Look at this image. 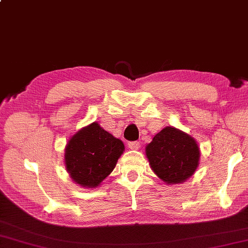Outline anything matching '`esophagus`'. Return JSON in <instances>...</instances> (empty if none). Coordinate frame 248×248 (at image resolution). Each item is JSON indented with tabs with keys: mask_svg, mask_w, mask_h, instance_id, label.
I'll list each match as a JSON object with an SVG mask.
<instances>
[{
	"mask_svg": "<svg viewBox=\"0 0 248 248\" xmlns=\"http://www.w3.org/2000/svg\"><path fill=\"white\" fill-rule=\"evenodd\" d=\"M140 147V141H131V142H129V148L131 149V150H138Z\"/></svg>",
	"mask_w": 248,
	"mask_h": 248,
	"instance_id": "34e87169",
	"label": "esophagus"
}]
</instances>
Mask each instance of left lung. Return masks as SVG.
Listing matches in <instances>:
<instances>
[{"label": "left lung", "mask_w": 248, "mask_h": 248, "mask_svg": "<svg viewBox=\"0 0 248 248\" xmlns=\"http://www.w3.org/2000/svg\"><path fill=\"white\" fill-rule=\"evenodd\" d=\"M151 169L167 185H177L191 177L200 164L197 140L174 126H166L146 147Z\"/></svg>", "instance_id": "8db88e82"}]
</instances>
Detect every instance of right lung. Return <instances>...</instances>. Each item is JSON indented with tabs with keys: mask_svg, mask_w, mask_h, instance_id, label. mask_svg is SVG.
<instances>
[{
	"mask_svg": "<svg viewBox=\"0 0 248 248\" xmlns=\"http://www.w3.org/2000/svg\"><path fill=\"white\" fill-rule=\"evenodd\" d=\"M124 151V142L98 123L77 131L64 149V165L73 182L83 188H96L110 175Z\"/></svg>",
	"mask_w": 248,
	"mask_h": 248,
	"instance_id": "1",
	"label": "right lung"
}]
</instances>
